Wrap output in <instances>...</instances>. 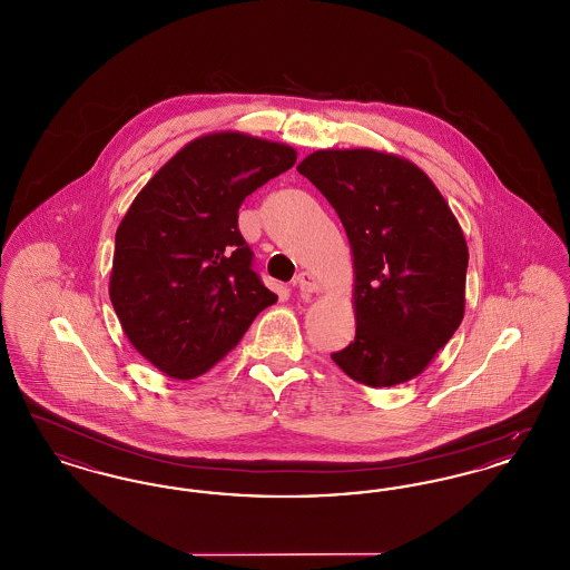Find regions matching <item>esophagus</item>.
<instances>
[{
	"mask_svg": "<svg viewBox=\"0 0 570 570\" xmlns=\"http://www.w3.org/2000/svg\"><path fill=\"white\" fill-rule=\"evenodd\" d=\"M295 284H297V288L301 293H307V295H312V293H318V291H321V284H318V279H316V275H314V273H298L297 282H295Z\"/></svg>",
	"mask_w": 570,
	"mask_h": 570,
	"instance_id": "esophagus-1",
	"label": "esophagus"
}]
</instances>
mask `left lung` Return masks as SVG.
Segmentation results:
<instances>
[{
	"label": "left lung",
	"mask_w": 570,
	"mask_h": 570,
	"mask_svg": "<svg viewBox=\"0 0 570 570\" xmlns=\"http://www.w3.org/2000/svg\"><path fill=\"white\" fill-rule=\"evenodd\" d=\"M297 170L323 191L353 249L356 333L331 358L367 386L419 376L463 318L460 222L432 179L395 154L321 149Z\"/></svg>",
	"instance_id": "1"
}]
</instances>
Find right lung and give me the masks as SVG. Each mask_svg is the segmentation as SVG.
Segmentation results:
<instances>
[{
  "mask_svg": "<svg viewBox=\"0 0 570 570\" xmlns=\"http://www.w3.org/2000/svg\"><path fill=\"white\" fill-rule=\"evenodd\" d=\"M297 151L242 132L200 136L136 194L115 235L109 295L130 344L166 376L212 370L277 295L252 269L237 217Z\"/></svg>",
  "mask_w": 570,
  "mask_h": 570,
  "instance_id": "1",
  "label": "right lung"
}]
</instances>
